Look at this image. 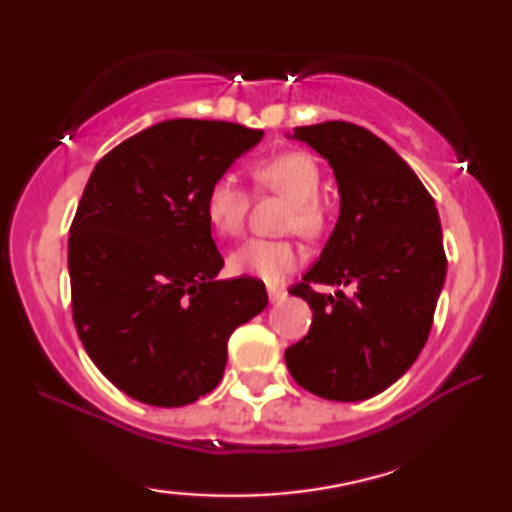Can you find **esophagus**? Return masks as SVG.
Masks as SVG:
<instances>
[{"mask_svg": "<svg viewBox=\"0 0 512 512\" xmlns=\"http://www.w3.org/2000/svg\"><path fill=\"white\" fill-rule=\"evenodd\" d=\"M268 298H270V303H279V300L286 298V289L277 284H268Z\"/></svg>", "mask_w": 512, "mask_h": 512, "instance_id": "obj_1", "label": "esophagus"}]
</instances>
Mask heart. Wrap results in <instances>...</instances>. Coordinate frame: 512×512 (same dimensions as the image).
<instances>
[{"label":"heart","instance_id":"b5f03b06","mask_svg":"<svg viewBox=\"0 0 512 512\" xmlns=\"http://www.w3.org/2000/svg\"><path fill=\"white\" fill-rule=\"evenodd\" d=\"M251 181L261 191H272L291 200L286 226L305 237L324 233L328 214L319 200V163L305 151H279L261 158L251 167ZM249 212V191L233 177H219L205 193V216L216 233L237 237L244 230ZM300 261V251L289 240H249L228 256V270L277 282Z\"/></svg>","mask_w":512,"mask_h":512}]
</instances>
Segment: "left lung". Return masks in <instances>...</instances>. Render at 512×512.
Here are the masks:
<instances>
[{
	"instance_id": "1",
	"label": "left lung",
	"mask_w": 512,
	"mask_h": 512,
	"mask_svg": "<svg viewBox=\"0 0 512 512\" xmlns=\"http://www.w3.org/2000/svg\"><path fill=\"white\" fill-rule=\"evenodd\" d=\"M331 163L340 216L319 261L291 286L312 307L310 333L284 352L300 387L328 401H363L391 387L426 345L447 256L436 202L412 167L361 125L293 128ZM317 283L352 285L319 294Z\"/></svg>"
}]
</instances>
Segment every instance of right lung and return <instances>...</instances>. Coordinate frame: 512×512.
Instances as JSON below:
<instances>
[{
    "label": "right lung",
    "instance_id": "add662e5",
    "mask_svg": "<svg viewBox=\"0 0 512 512\" xmlns=\"http://www.w3.org/2000/svg\"><path fill=\"white\" fill-rule=\"evenodd\" d=\"M263 130L174 118L100 158L69 228L72 319L107 380L179 408L219 384L228 338L268 305L261 279H216L205 193Z\"/></svg>",
    "mask_w": 512,
    "mask_h": 512
}]
</instances>
